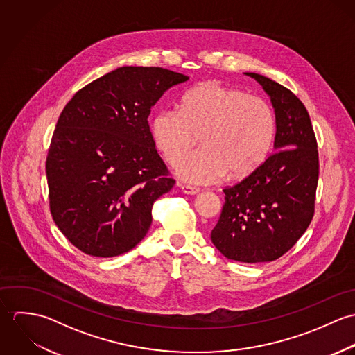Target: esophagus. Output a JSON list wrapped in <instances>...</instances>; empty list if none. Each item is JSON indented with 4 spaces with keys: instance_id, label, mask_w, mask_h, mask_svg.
Masks as SVG:
<instances>
[{
    "instance_id": "34e87169",
    "label": "esophagus",
    "mask_w": 355,
    "mask_h": 355,
    "mask_svg": "<svg viewBox=\"0 0 355 355\" xmlns=\"http://www.w3.org/2000/svg\"><path fill=\"white\" fill-rule=\"evenodd\" d=\"M180 189H182V191L184 194H189V196H196V194H198L201 191L198 187H193L190 184H180Z\"/></svg>"
}]
</instances>
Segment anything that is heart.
I'll return each mask as SVG.
<instances>
[{"instance_id": "b5f03b06", "label": "heart", "mask_w": 355, "mask_h": 355, "mask_svg": "<svg viewBox=\"0 0 355 355\" xmlns=\"http://www.w3.org/2000/svg\"><path fill=\"white\" fill-rule=\"evenodd\" d=\"M276 131L270 105L261 97L214 80L198 83L179 109H162L152 120L157 149L178 165L200 142L203 149L179 166L183 179L213 183L224 175L245 178L268 157Z\"/></svg>"}]
</instances>
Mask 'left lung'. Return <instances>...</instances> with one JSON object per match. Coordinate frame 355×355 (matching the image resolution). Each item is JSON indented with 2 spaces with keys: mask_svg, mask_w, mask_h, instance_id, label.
<instances>
[{
  "mask_svg": "<svg viewBox=\"0 0 355 355\" xmlns=\"http://www.w3.org/2000/svg\"><path fill=\"white\" fill-rule=\"evenodd\" d=\"M270 97L276 114L275 150L242 182L225 187V202L210 239L228 259L269 262L287 253L313 216L318 150L302 101L277 82L246 72Z\"/></svg>",
  "mask_w": 355,
  "mask_h": 355,
  "instance_id": "8db88e82",
  "label": "left lung"
}]
</instances>
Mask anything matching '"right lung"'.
<instances>
[{
    "label": "right lung",
    "mask_w": 355,
    "mask_h": 355,
    "mask_svg": "<svg viewBox=\"0 0 355 355\" xmlns=\"http://www.w3.org/2000/svg\"><path fill=\"white\" fill-rule=\"evenodd\" d=\"M189 76L159 67H121L80 89L62 109L46 158L55 225L80 252L116 257L148 234L152 207L175 179L148 117Z\"/></svg>",
    "instance_id": "obj_1"
}]
</instances>
